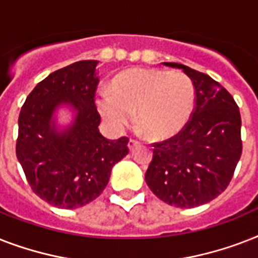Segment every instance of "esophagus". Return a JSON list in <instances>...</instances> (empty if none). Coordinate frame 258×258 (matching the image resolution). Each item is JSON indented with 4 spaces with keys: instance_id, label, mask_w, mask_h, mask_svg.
Segmentation results:
<instances>
[{
    "instance_id": "esophagus-1",
    "label": "esophagus",
    "mask_w": 258,
    "mask_h": 258,
    "mask_svg": "<svg viewBox=\"0 0 258 258\" xmlns=\"http://www.w3.org/2000/svg\"><path fill=\"white\" fill-rule=\"evenodd\" d=\"M137 145H139V141H137V139H134V138H131L128 141V149L130 150H134V147Z\"/></svg>"
}]
</instances>
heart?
<instances>
[{"instance_id": "heart-1", "label": "heart", "mask_w": 258, "mask_h": 258, "mask_svg": "<svg viewBox=\"0 0 258 258\" xmlns=\"http://www.w3.org/2000/svg\"><path fill=\"white\" fill-rule=\"evenodd\" d=\"M111 92H101L96 104L101 116L120 130L137 112V123L150 139H166L183 128L196 107V88L182 72L135 68L113 79Z\"/></svg>"}]
</instances>
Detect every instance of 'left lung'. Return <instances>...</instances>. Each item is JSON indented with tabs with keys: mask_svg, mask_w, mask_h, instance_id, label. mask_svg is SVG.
Listing matches in <instances>:
<instances>
[{
	"mask_svg": "<svg viewBox=\"0 0 258 258\" xmlns=\"http://www.w3.org/2000/svg\"><path fill=\"white\" fill-rule=\"evenodd\" d=\"M196 88V107L179 133L153 143L146 171L151 191L176 208L208 204L228 187L242 154L241 115L230 93L209 75L178 62Z\"/></svg>",
	"mask_w": 258,
	"mask_h": 258,
	"instance_id": "left-lung-1",
	"label": "left lung"
}]
</instances>
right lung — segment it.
Instances as JSON below:
<instances>
[{
  "instance_id": "1",
  "label": "right lung",
  "mask_w": 258,
  "mask_h": 258,
  "mask_svg": "<svg viewBox=\"0 0 258 258\" xmlns=\"http://www.w3.org/2000/svg\"><path fill=\"white\" fill-rule=\"evenodd\" d=\"M97 62L83 60L52 72L28 95L18 116L17 159L34 194L56 208L92 202L115 163L128 154V138L109 141L97 128ZM62 104H71L78 115L74 125L57 133L51 117Z\"/></svg>"
}]
</instances>
